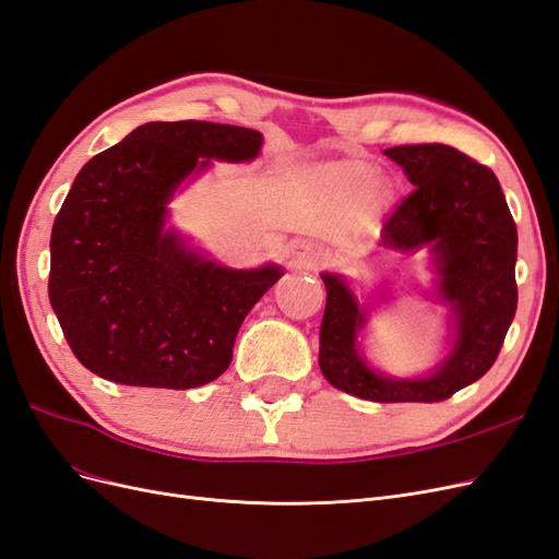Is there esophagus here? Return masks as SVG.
Segmentation results:
<instances>
[{
	"label": "esophagus",
	"mask_w": 559,
	"mask_h": 559,
	"mask_svg": "<svg viewBox=\"0 0 559 559\" xmlns=\"http://www.w3.org/2000/svg\"><path fill=\"white\" fill-rule=\"evenodd\" d=\"M292 257L298 261V265L302 267H317L321 261L326 259V251L312 245V242H306V240H298L292 245Z\"/></svg>",
	"instance_id": "34e87169"
}]
</instances>
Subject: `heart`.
<instances>
[{
  "mask_svg": "<svg viewBox=\"0 0 559 559\" xmlns=\"http://www.w3.org/2000/svg\"><path fill=\"white\" fill-rule=\"evenodd\" d=\"M370 177V170L364 165H347L341 167V170H335L329 177V186L337 193V195H345L352 198L361 191V186L366 183V179Z\"/></svg>",
  "mask_w": 559,
  "mask_h": 559,
  "instance_id": "1",
  "label": "heart"
}]
</instances>
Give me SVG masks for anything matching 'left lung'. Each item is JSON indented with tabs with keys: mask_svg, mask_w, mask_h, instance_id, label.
<instances>
[{
	"mask_svg": "<svg viewBox=\"0 0 559 559\" xmlns=\"http://www.w3.org/2000/svg\"><path fill=\"white\" fill-rule=\"evenodd\" d=\"M413 191L382 226L389 251L429 247L438 296L454 314V341L431 376L399 380L376 373L359 357L366 312L343 277L321 273L326 310L319 329V368L341 392L378 403H436L480 380L499 357L518 308V228L499 179L487 165L448 144L384 148Z\"/></svg>",
	"mask_w": 559,
	"mask_h": 559,
	"instance_id": "8db88e82",
	"label": "left lung"
}]
</instances>
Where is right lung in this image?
Returning <instances> with one entry per match:
<instances>
[{"mask_svg": "<svg viewBox=\"0 0 559 559\" xmlns=\"http://www.w3.org/2000/svg\"><path fill=\"white\" fill-rule=\"evenodd\" d=\"M263 134L207 121L146 123L81 167L50 233L48 298L91 373L191 389L230 366L235 335L284 273L233 270L165 230L167 202L210 160L259 156Z\"/></svg>", "mask_w": 559, "mask_h": 559, "instance_id": "add662e5", "label": "right lung"}]
</instances>
